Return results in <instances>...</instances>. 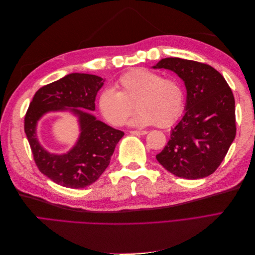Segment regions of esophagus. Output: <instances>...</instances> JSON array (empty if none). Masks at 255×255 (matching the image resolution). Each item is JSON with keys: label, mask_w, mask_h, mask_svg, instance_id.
<instances>
[{"label": "esophagus", "mask_w": 255, "mask_h": 255, "mask_svg": "<svg viewBox=\"0 0 255 255\" xmlns=\"http://www.w3.org/2000/svg\"><path fill=\"white\" fill-rule=\"evenodd\" d=\"M129 133L133 135H145L148 132H146V130H130Z\"/></svg>", "instance_id": "1"}]
</instances>
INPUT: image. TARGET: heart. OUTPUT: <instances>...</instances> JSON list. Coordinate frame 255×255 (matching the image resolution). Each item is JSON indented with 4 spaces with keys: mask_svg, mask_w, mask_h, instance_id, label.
Segmentation results:
<instances>
[{
    "mask_svg": "<svg viewBox=\"0 0 255 255\" xmlns=\"http://www.w3.org/2000/svg\"><path fill=\"white\" fill-rule=\"evenodd\" d=\"M117 90L106 88L98 98V109L102 117L115 127H120L134 111L138 114L129 121L134 127L156 125L171 126L184 109V91L172 78H161L157 72L137 68L119 76Z\"/></svg>",
    "mask_w": 255,
    "mask_h": 255,
    "instance_id": "obj_1",
    "label": "heart"
}]
</instances>
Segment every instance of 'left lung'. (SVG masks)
I'll return each mask as SVG.
<instances>
[{
  "mask_svg": "<svg viewBox=\"0 0 255 255\" xmlns=\"http://www.w3.org/2000/svg\"><path fill=\"white\" fill-rule=\"evenodd\" d=\"M153 69H168L184 81L185 114L172 128L158 163L172 174L197 180L214 173L236 135L235 100L225 78L212 66L168 57Z\"/></svg>",
  "mask_w": 255,
  "mask_h": 255,
  "instance_id": "8db88e82",
  "label": "left lung"
}]
</instances>
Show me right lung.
<instances>
[{
    "instance_id": "right-lung-1",
    "label": "right lung",
    "mask_w": 255,
    "mask_h": 255,
    "mask_svg": "<svg viewBox=\"0 0 255 255\" xmlns=\"http://www.w3.org/2000/svg\"><path fill=\"white\" fill-rule=\"evenodd\" d=\"M100 76L70 73L38 90L24 118V132L40 172L68 188H84L95 183L111 163L116 145L125 135L89 114L103 86ZM70 110L78 116L81 134L74 148L64 154L45 150L37 139L36 125L50 111Z\"/></svg>"
}]
</instances>
